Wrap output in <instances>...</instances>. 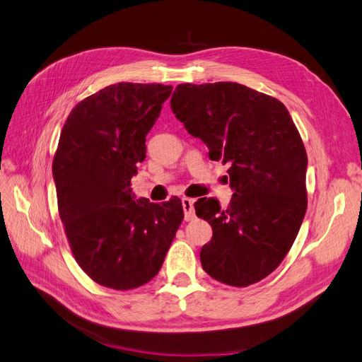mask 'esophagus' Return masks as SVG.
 I'll return each instance as SVG.
<instances>
[{
  "label": "esophagus",
  "instance_id": "obj_1",
  "mask_svg": "<svg viewBox=\"0 0 362 362\" xmlns=\"http://www.w3.org/2000/svg\"><path fill=\"white\" fill-rule=\"evenodd\" d=\"M181 204H182V210H184V216L187 221H192V218L194 217V201L190 199V198H182L181 199Z\"/></svg>",
  "mask_w": 362,
  "mask_h": 362
}]
</instances>
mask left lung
<instances>
[{
	"instance_id": "8db88e82",
	"label": "left lung",
	"mask_w": 362,
	"mask_h": 362,
	"mask_svg": "<svg viewBox=\"0 0 362 362\" xmlns=\"http://www.w3.org/2000/svg\"><path fill=\"white\" fill-rule=\"evenodd\" d=\"M172 112L214 161L229 164L234 190L226 210L199 199L196 216L213 228L202 269L228 286L266 278L288 254L306 211V151L281 101L233 83L180 84Z\"/></svg>"
}]
</instances>
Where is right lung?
I'll return each mask as SVG.
<instances>
[{
    "instance_id": "add662e5",
    "label": "right lung",
    "mask_w": 362,
    "mask_h": 362,
    "mask_svg": "<svg viewBox=\"0 0 362 362\" xmlns=\"http://www.w3.org/2000/svg\"><path fill=\"white\" fill-rule=\"evenodd\" d=\"M172 86L117 83L75 105L52 161L60 218L80 267L100 286L154 278L184 218L182 204L136 199L131 178Z\"/></svg>"
}]
</instances>
